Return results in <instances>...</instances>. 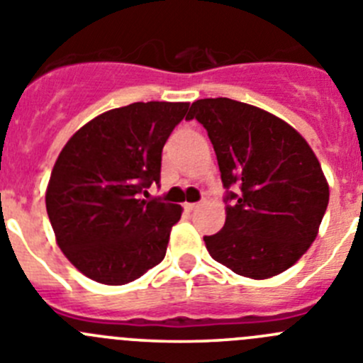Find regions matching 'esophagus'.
<instances>
[{
  "mask_svg": "<svg viewBox=\"0 0 363 363\" xmlns=\"http://www.w3.org/2000/svg\"><path fill=\"white\" fill-rule=\"evenodd\" d=\"M199 206H201V204H197V202H188V204H184V209H186V211H195Z\"/></svg>",
  "mask_w": 363,
  "mask_h": 363,
  "instance_id": "1",
  "label": "esophagus"
}]
</instances>
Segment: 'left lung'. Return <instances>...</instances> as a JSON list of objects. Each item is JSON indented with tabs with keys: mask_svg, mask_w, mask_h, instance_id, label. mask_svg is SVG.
<instances>
[{
	"mask_svg": "<svg viewBox=\"0 0 363 363\" xmlns=\"http://www.w3.org/2000/svg\"><path fill=\"white\" fill-rule=\"evenodd\" d=\"M208 130L225 188V223L204 236L215 262L250 279L294 265L317 238L330 201L319 159L303 135L267 111L231 98L191 104L186 120Z\"/></svg>",
	"mask_w": 363,
	"mask_h": 363,
	"instance_id": "left-lung-1",
	"label": "left lung"
}]
</instances>
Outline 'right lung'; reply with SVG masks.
Wrapping results in <instances>:
<instances>
[{"mask_svg": "<svg viewBox=\"0 0 363 363\" xmlns=\"http://www.w3.org/2000/svg\"><path fill=\"white\" fill-rule=\"evenodd\" d=\"M188 107L135 101L107 111L57 157L46 211L60 250L89 279L130 283L164 259L182 208L141 195L161 181L162 147Z\"/></svg>", "mask_w": 363, "mask_h": 363, "instance_id": "right-lung-1", "label": "right lung"}]
</instances>
